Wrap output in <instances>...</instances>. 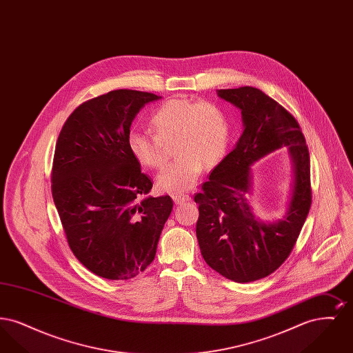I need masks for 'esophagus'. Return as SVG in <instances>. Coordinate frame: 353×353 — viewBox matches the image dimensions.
<instances>
[{
  "label": "esophagus",
  "instance_id": "1",
  "mask_svg": "<svg viewBox=\"0 0 353 353\" xmlns=\"http://www.w3.org/2000/svg\"><path fill=\"white\" fill-rule=\"evenodd\" d=\"M172 199L177 205H183L185 202L190 201V197L188 194H181V193L180 194H173Z\"/></svg>",
  "mask_w": 353,
  "mask_h": 353
}]
</instances>
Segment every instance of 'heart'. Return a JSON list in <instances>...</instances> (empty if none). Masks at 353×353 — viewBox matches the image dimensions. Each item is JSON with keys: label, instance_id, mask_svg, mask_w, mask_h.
Segmentation results:
<instances>
[{"label": "heart", "instance_id": "obj_1", "mask_svg": "<svg viewBox=\"0 0 353 353\" xmlns=\"http://www.w3.org/2000/svg\"><path fill=\"white\" fill-rule=\"evenodd\" d=\"M153 134L132 131L127 144L134 160L144 168H161L172 143L177 159L157 176V186L167 193L192 189L203 165L213 168L225 157L232 124L217 103L173 98L159 105L151 115Z\"/></svg>", "mask_w": 353, "mask_h": 353}]
</instances>
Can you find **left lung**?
<instances>
[{
	"label": "left lung",
	"mask_w": 353,
	"mask_h": 353,
	"mask_svg": "<svg viewBox=\"0 0 353 353\" xmlns=\"http://www.w3.org/2000/svg\"><path fill=\"white\" fill-rule=\"evenodd\" d=\"M219 95L241 108L245 130L194 194L200 212L196 234L212 269L248 283L281 268L296 243L312 202L310 153L298 120L261 90L245 85L219 90ZM282 146L289 147L294 161L293 197L285 219L265 224L247 203L250 165Z\"/></svg>",
	"instance_id": "obj_1"
}]
</instances>
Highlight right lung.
Returning <instances> with one entry per match:
<instances>
[{
	"instance_id": "right-lung-1",
	"label": "right lung",
	"mask_w": 353,
	"mask_h": 353,
	"mask_svg": "<svg viewBox=\"0 0 353 353\" xmlns=\"http://www.w3.org/2000/svg\"><path fill=\"white\" fill-rule=\"evenodd\" d=\"M151 92L114 90L78 105L65 121L51 168V194L68 246L85 269L127 281L154 259L173 202L140 199L151 179L128 150L130 127Z\"/></svg>"
}]
</instances>
